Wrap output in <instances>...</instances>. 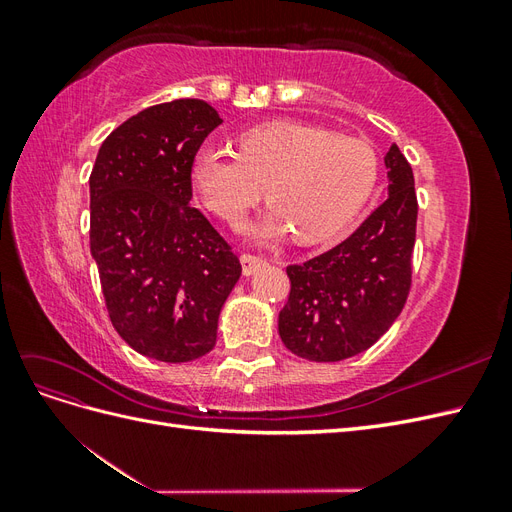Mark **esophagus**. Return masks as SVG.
<instances>
[{
  "label": "esophagus",
  "instance_id": "34e87169",
  "mask_svg": "<svg viewBox=\"0 0 512 512\" xmlns=\"http://www.w3.org/2000/svg\"><path fill=\"white\" fill-rule=\"evenodd\" d=\"M265 265V260L254 254H241V267H243V275L250 277L258 267Z\"/></svg>",
  "mask_w": 512,
  "mask_h": 512
}]
</instances>
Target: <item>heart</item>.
<instances>
[{"label": "heart", "mask_w": 512, "mask_h": 512, "mask_svg": "<svg viewBox=\"0 0 512 512\" xmlns=\"http://www.w3.org/2000/svg\"><path fill=\"white\" fill-rule=\"evenodd\" d=\"M380 160L359 138L335 136L303 123H271L241 136L239 153L203 147L192 177L205 205L226 222H239L265 194L269 211L247 228L271 243L297 232L322 241L363 209L378 181Z\"/></svg>", "instance_id": "b5f03b06"}]
</instances>
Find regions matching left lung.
<instances>
[{
  "instance_id": "1",
  "label": "left lung",
  "mask_w": 512,
  "mask_h": 512,
  "mask_svg": "<svg viewBox=\"0 0 512 512\" xmlns=\"http://www.w3.org/2000/svg\"><path fill=\"white\" fill-rule=\"evenodd\" d=\"M384 166L389 198L333 250L286 269L290 297L277 329L301 359L335 363L361 354L404 309L418 213L414 175L395 143Z\"/></svg>"
}]
</instances>
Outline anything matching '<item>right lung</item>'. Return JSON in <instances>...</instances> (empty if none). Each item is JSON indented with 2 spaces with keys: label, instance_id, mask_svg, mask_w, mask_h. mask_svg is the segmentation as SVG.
<instances>
[{
  "label": "right lung",
  "instance_id": "add662e5",
  "mask_svg": "<svg viewBox=\"0 0 512 512\" xmlns=\"http://www.w3.org/2000/svg\"><path fill=\"white\" fill-rule=\"evenodd\" d=\"M222 123L203 100L149 106L106 136L89 177V245L123 342L164 363L213 350L241 262L190 205L192 164Z\"/></svg>",
  "mask_w": 512,
  "mask_h": 512
}]
</instances>
